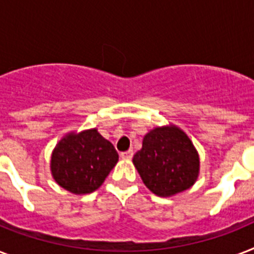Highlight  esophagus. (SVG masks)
Wrapping results in <instances>:
<instances>
[{
  "label": "esophagus",
  "mask_w": 254,
  "mask_h": 254,
  "mask_svg": "<svg viewBox=\"0 0 254 254\" xmlns=\"http://www.w3.org/2000/svg\"><path fill=\"white\" fill-rule=\"evenodd\" d=\"M121 158L123 159H131V157H133V150H127V151H124V153H121Z\"/></svg>",
  "instance_id": "esophagus-1"
}]
</instances>
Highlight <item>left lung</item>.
Instances as JSON below:
<instances>
[{"instance_id": "left-lung-1", "label": "left lung", "mask_w": 254, "mask_h": 254, "mask_svg": "<svg viewBox=\"0 0 254 254\" xmlns=\"http://www.w3.org/2000/svg\"><path fill=\"white\" fill-rule=\"evenodd\" d=\"M133 165L151 192L169 197L192 187L199 177L200 159L189 135L170 124L147 131Z\"/></svg>"}]
</instances>
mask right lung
Returning a JSON list of instances; mask_svg holds the SVG:
<instances>
[{
    "label": "right lung",
    "mask_w": 254,
    "mask_h": 254,
    "mask_svg": "<svg viewBox=\"0 0 254 254\" xmlns=\"http://www.w3.org/2000/svg\"><path fill=\"white\" fill-rule=\"evenodd\" d=\"M117 162L115 146L93 127L63 135L54 147L50 170L62 189L84 195L99 189Z\"/></svg>",
    "instance_id": "add662e5"
}]
</instances>
